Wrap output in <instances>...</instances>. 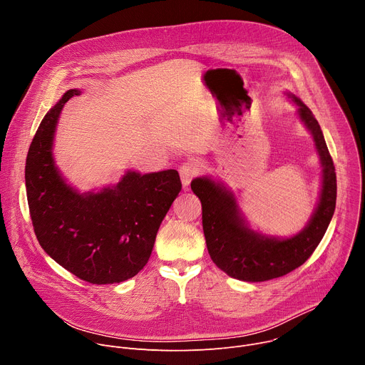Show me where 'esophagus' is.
<instances>
[{
  "label": "esophagus",
  "instance_id": "1",
  "mask_svg": "<svg viewBox=\"0 0 365 365\" xmlns=\"http://www.w3.org/2000/svg\"><path fill=\"white\" fill-rule=\"evenodd\" d=\"M179 173H180V180H182V185L186 187L190 185L192 179L199 173V168L196 163H185L180 169H179Z\"/></svg>",
  "mask_w": 365,
  "mask_h": 365
}]
</instances>
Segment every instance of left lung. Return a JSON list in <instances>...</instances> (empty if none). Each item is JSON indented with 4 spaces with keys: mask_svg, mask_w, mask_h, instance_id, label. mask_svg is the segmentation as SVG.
Returning <instances> with one entry per match:
<instances>
[{
    "mask_svg": "<svg viewBox=\"0 0 365 365\" xmlns=\"http://www.w3.org/2000/svg\"><path fill=\"white\" fill-rule=\"evenodd\" d=\"M286 95L297 107V117L314 137L322 168L319 200L302 231L287 238L255 231L241 212L234 192L222 182L202 176L190 183L202 203L207 252L222 272L242 282H266L300 267L319 245L335 211L336 175L321 125L294 93L286 92Z\"/></svg>",
    "mask_w": 365,
    "mask_h": 365,
    "instance_id": "obj_1",
    "label": "left lung"
}]
</instances>
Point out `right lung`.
I'll return each instance as SVG.
<instances>
[{
  "mask_svg": "<svg viewBox=\"0 0 365 365\" xmlns=\"http://www.w3.org/2000/svg\"><path fill=\"white\" fill-rule=\"evenodd\" d=\"M69 89L41 120L26 160V189L36 237L63 269L92 284L121 283L148 262L155 235L182 183L178 170L141 175L79 192L61 173L53 140Z\"/></svg>",
  "mask_w": 365,
  "mask_h": 365,
  "instance_id": "right-lung-1",
  "label": "right lung"
}]
</instances>
